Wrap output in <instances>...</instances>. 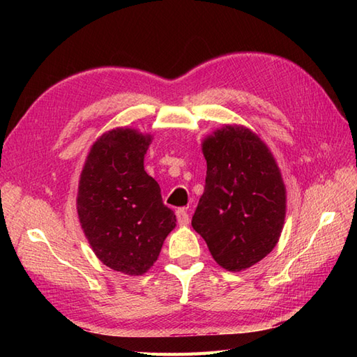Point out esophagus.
<instances>
[{
    "label": "esophagus",
    "instance_id": "obj_1",
    "mask_svg": "<svg viewBox=\"0 0 357 357\" xmlns=\"http://www.w3.org/2000/svg\"><path fill=\"white\" fill-rule=\"evenodd\" d=\"M176 219H178L179 225H187L188 222H190V216H188L185 208H178L176 210Z\"/></svg>",
    "mask_w": 357,
    "mask_h": 357
}]
</instances>
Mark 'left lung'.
I'll return each instance as SVG.
<instances>
[{
    "label": "left lung",
    "mask_w": 357,
    "mask_h": 357,
    "mask_svg": "<svg viewBox=\"0 0 357 357\" xmlns=\"http://www.w3.org/2000/svg\"><path fill=\"white\" fill-rule=\"evenodd\" d=\"M202 151L207 176L193 229L225 270L252 267L275 248L285 219V187L275 158L238 126L208 136Z\"/></svg>",
    "instance_id": "1"
}]
</instances>
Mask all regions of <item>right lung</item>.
Masks as SVG:
<instances>
[{"label": "right lung", "instance_id": "add662e5", "mask_svg": "<svg viewBox=\"0 0 357 357\" xmlns=\"http://www.w3.org/2000/svg\"><path fill=\"white\" fill-rule=\"evenodd\" d=\"M150 136L116 128L98 139L81 173L78 216L102 264L130 276L146 273L174 225L161 188L144 170Z\"/></svg>", "mask_w": 357, "mask_h": 357}]
</instances>
